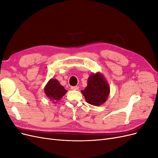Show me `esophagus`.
Masks as SVG:
<instances>
[{"mask_svg":"<svg viewBox=\"0 0 158 158\" xmlns=\"http://www.w3.org/2000/svg\"><path fill=\"white\" fill-rule=\"evenodd\" d=\"M71 89L73 90H78L79 89L78 86H71Z\"/></svg>","mask_w":158,"mask_h":158,"instance_id":"1","label":"esophagus"}]
</instances>
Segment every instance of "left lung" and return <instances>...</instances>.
<instances>
[{
  "label": "left lung",
  "instance_id": "obj_1",
  "mask_svg": "<svg viewBox=\"0 0 158 158\" xmlns=\"http://www.w3.org/2000/svg\"><path fill=\"white\" fill-rule=\"evenodd\" d=\"M109 90V85L104 80L103 76L97 73L90 75L87 87L81 92L89 104L98 106L106 101Z\"/></svg>",
  "mask_w": 158,
  "mask_h": 158
}]
</instances>
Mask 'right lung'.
Masks as SVG:
<instances>
[{"label": "right lung", "instance_id": "1", "mask_svg": "<svg viewBox=\"0 0 158 158\" xmlns=\"http://www.w3.org/2000/svg\"><path fill=\"white\" fill-rule=\"evenodd\" d=\"M64 88L55 79H51L45 88V93L51 100H60L66 93Z\"/></svg>", "mask_w": 158, "mask_h": 158}]
</instances>
